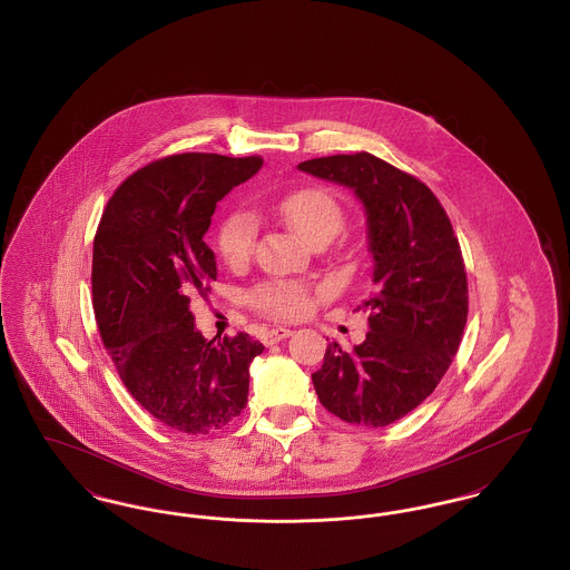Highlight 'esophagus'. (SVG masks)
I'll list each match as a JSON object with an SVG mask.
<instances>
[{
	"mask_svg": "<svg viewBox=\"0 0 570 570\" xmlns=\"http://www.w3.org/2000/svg\"><path fill=\"white\" fill-rule=\"evenodd\" d=\"M291 335H293V331L286 328V326H273V328H269V331L265 333V344H275V342H279V340L291 337Z\"/></svg>",
	"mask_w": 570,
	"mask_h": 570,
	"instance_id": "esophagus-1",
	"label": "esophagus"
}]
</instances>
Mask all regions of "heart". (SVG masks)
I'll list each match as a JSON object with an SVG mask.
<instances>
[{
    "instance_id": "heart-1",
    "label": "heart",
    "mask_w": 570,
    "mask_h": 570,
    "mask_svg": "<svg viewBox=\"0 0 570 570\" xmlns=\"http://www.w3.org/2000/svg\"><path fill=\"white\" fill-rule=\"evenodd\" d=\"M272 209L307 244H328L344 226V207L335 194L307 186L279 194ZM258 244V222L247 212H230L219 219L216 245L228 267H244ZM247 303L275 321L301 318L312 309L314 286L301 279H265L247 291Z\"/></svg>"
}]
</instances>
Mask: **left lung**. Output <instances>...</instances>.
I'll use <instances>...</instances> for the list:
<instances>
[{"instance_id": "8db88e82", "label": "left lung", "mask_w": 570, "mask_h": 570, "mask_svg": "<svg viewBox=\"0 0 570 570\" xmlns=\"http://www.w3.org/2000/svg\"><path fill=\"white\" fill-rule=\"evenodd\" d=\"M301 170L353 188L367 214L374 291L358 309L370 331L353 353L337 342L312 374L321 404L361 428H384L434 393L468 321L460 242L421 179L367 151L314 158Z\"/></svg>"}]
</instances>
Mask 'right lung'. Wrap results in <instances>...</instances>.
I'll return each mask as SVG.
<instances>
[{
  "mask_svg": "<svg viewBox=\"0 0 570 570\" xmlns=\"http://www.w3.org/2000/svg\"><path fill=\"white\" fill-rule=\"evenodd\" d=\"M263 166L261 156L175 154L145 164L107 203L94 237L91 295L100 337L130 395L179 434L235 421L249 363L265 351L247 333L207 342L190 295L209 291L216 256L203 242L217 200Z\"/></svg>",
  "mask_w": 570,
  "mask_h": 570,
  "instance_id": "obj_1",
  "label": "right lung"
}]
</instances>
